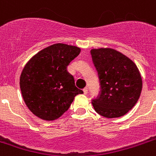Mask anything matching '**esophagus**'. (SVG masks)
Listing matches in <instances>:
<instances>
[{
    "label": "esophagus",
    "mask_w": 156,
    "mask_h": 156,
    "mask_svg": "<svg viewBox=\"0 0 156 156\" xmlns=\"http://www.w3.org/2000/svg\"><path fill=\"white\" fill-rule=\"evenodd\" d=\"M83 93L85 94V95H87V91H88V90H87V87H85V88H83Z\"/></svg>",
    "instance_id": "1"
}]
</instances>
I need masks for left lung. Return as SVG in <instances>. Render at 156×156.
<instances>
[{"instance_id":"obj_1","label":"left lung","mask_w":156,"mask_h":156,"mask_svg":"<svg viewBox=\"0 0 156 156\" xmlns=\"http://www.w3.org/2000/svg\"><path fill=\"white\" fill-rule=\"evenodd\" d=\"M101 92L92 101L94 110L105 118L123 116L136 105L142 79L136 64L123 53L107 47L91 50Z\"/></svg>"}]
</instances>
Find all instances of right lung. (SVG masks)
Masks as SVG:
<instances>
[{
	"instance_id": "add662e5",
	"label": "right lung",
	"mask_w": 156,
	"mask_h": 156,
	"mask_svg": "<svg viewBox=\"0 0 156 156\" xmlns=\"http://www.w3.org/2000/svg\"><path fill=\"white\" fill-rule=\"evenodd\" d=\"M81 49L64 43L53 44L34 55L22 70L20 85L23 99L33 115L45 121H54L69 108L78 94L68 65Z\"/></svg>"
}]
</instances>
